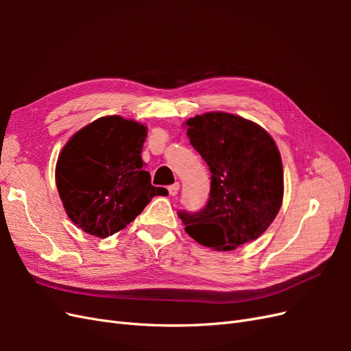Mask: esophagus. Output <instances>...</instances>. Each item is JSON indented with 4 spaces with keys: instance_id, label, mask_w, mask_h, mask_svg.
<instances>
[{
    "instance_id": "obj_1",
    "label": "esophagus",
    "mask_w": 351,
    "mask_h": 351,
    "mask_svg": "<svg viewBox=\"0 0 351 351\" xmlns=\"http://www.w3.org/2000/svg\"><path fill=\"white\" fill-rule=\"evenodd\" d=\"M178 189H180V184L174 183V184H171V186L168 187V192H169V195H171V196H176L178 193Z\"/></svg>"
}]
</instances>
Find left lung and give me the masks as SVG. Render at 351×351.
Segmentation results:
<instances>
[{"label": "left lung", "instance_id": "8db88e82", "mask_svg": "<svg viewBox=\"0 0 351 351\" xmlns=\"http://www.w3.org/2000/svg\"><path fill=\"white\" fill-rule=\"evenodd\" d=\"M184 127L212 174L205 209L180 212L186 232L202 246L222 252L256 240L282 204L277 143L259 124L221 111L192 117Z\"/></svg>", "mask_w": 351, "mask_h": 351}]
</instances>
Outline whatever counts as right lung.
<instances>
[{"instance_id": "add662e5", "label": "right lung", "mask_w": 351, "mask_h": 351, "mask_svg": "<svg viewBox=\"0 0 351 351\" xmlns=\"http://www.w3.org/2000/svg\"><path fill=\"white\" fill-rule=\"evenodd\" d=\"M147 127L120 115H107L84 125L62 147L56 183L62 206L74 226L107 239L141 214L156 195L143 169L142 149Z\"/></svg>"}]
</instances>
